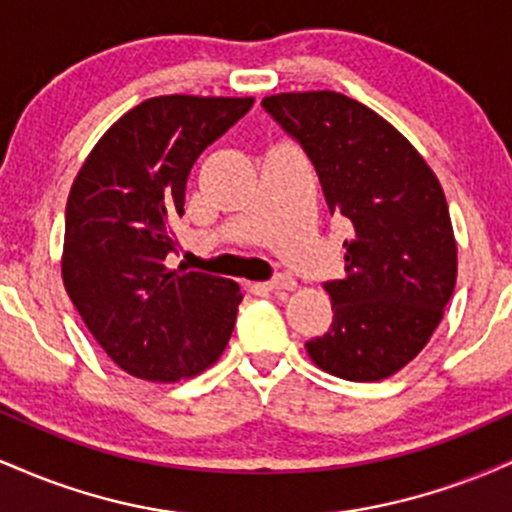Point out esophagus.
Segmentation results:
<instances>
[{
    "mask_svg": "<svg viewBox=\"0 0 512 512\" xmlns=\"http://www.w3.org/2000/svg\"><path fill=\"white\" fill-rule=\"evenodd\" d=\"M264 291H272V293H281V291H293L296 289V281L291 279V276L286 274H279L274 276L272 281H267V284H262Z\"/></svg>",
    "mask_w": 512,
    "mask_h": 512,
    "instance_id": "esophagus-1",
    "label": "esophagus"
}]
</instances>
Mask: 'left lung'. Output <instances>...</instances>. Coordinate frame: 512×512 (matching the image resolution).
Listing matches in <instances>:
<instances>
[{
    "instance_id": "left-lung-1",
    "label": "left lung",
    "mask_w": 512,
    "mask_h": 512,
    "mask_svg": "<svg viewBox=\"0 0 512 512\" xmlns=\"http://www.w3.org/2000/svg\"><path fill=\"white\" fill-rule=\"evenodd\" d=\"M262 108L303 146L330 214L349 221L344 279L325 281L332 325L305 342L315 366L354 383L395 375L443 320L457 245L443 187L390 122L334 91L279 93Z\"/></svg>"
}]
</instances>
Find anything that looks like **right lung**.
Returning <instances> with one entry per match:
<instances>
[{
  "instance_id": "right-lung-1",
  "label": "right lung",
  "mask_w": 512,
  "mask_h": 512,
  "mask_svg": "<svg viewBox=\"0 0 512 512\" xmlns=\"http://www.w3.org/2000/svg\"><path fill=\"white\" fill-rule=\"evenodd\" d=\"M255 98L158 96L108 132L76 175L64 214V289L103 351L134 378L175 383L226 349L238 284L185 267L170 221L195 161Z\"/></svg>"
}]
</instances>
